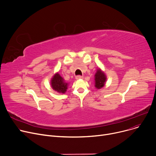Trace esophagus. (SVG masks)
<instances>
[{
  "instance_id": "esophagus-1",
  "label": "esophagus",
  "mask_w": 156,
  "mask_h": 156,
  "mask_svg": "<svg viewBox=\"0 0 156 156\" xmlns=\"http://www.w3.org/2000/svg\"><path fill=\"white\" fill-rule=\"evenodd\" d=\"M83 76H80V75L76 76V80H80V79H83Z\"/></svg>"
}]
</instances>
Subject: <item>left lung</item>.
Here are the masks:
<instances>
[{"mask_svg": "<svg viewBox=\"0 0 156 156\" xmlns=\"http://www.w3.org/2000/svg\"><path fill=\"white\" fill-rule=\"evenodd\" d=\"M94 80L95 87L97 89L100 90L105 87L106 84V81L107 80V78L104 71H103L100 68H98L95 75Z\"/></svg>", "mask_w": 156, "mask_h": 156, "instance_id": "obj_1", "label": "left lung"}]
</instances>
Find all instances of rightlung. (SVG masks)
Masks as SVG:
<instances>
[{
	"label": "right lung",
	"instance_id": "add662e5",
	"mask_svg": "<svg viewBox=\"0 0 156 156\" xmlns=\"http://www.w3.org/2000/svg\"><path fill=\"white\" fill-rule=\"evenodd\" d=\"M50 82L52 88L58 93L64 94L67 91L69 85L68 83H66L58 72L52 77Z\"/></svg>",
	"mask_w": 156,
	"mask_h": 156
}]
</instances>
